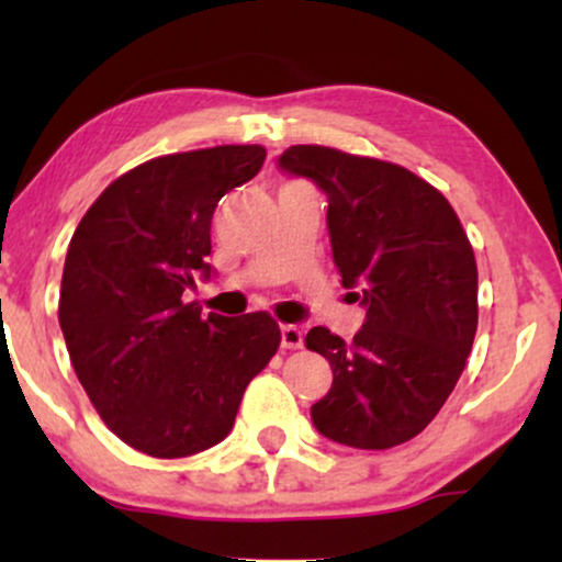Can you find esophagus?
<instances>
[{"instance_id": "obj_1", "label": "esophagus", "mask_w": 562, "mask_h": 562, "mask_svg": "<svg viewBox=\"0 0 562 562\" xmlns=\"http://www.w3.org/2000/svg\"><path fill=\"white\" fill-rule=\"evenodd\" d=\"M280 344L282 348H301L303 330L299 325H282L280 327Z\"/></svg>"}]
</instances>
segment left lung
Here are the masks:
<instances>
[{
    "instance_id": "1",
    "label": "left lung",
    "mask_w": 562,
    "mask_h": 562,
    "mask_svg": "<svg viewBox=\"0 0 562 562\" xmlns=\"http://www.w3.org/2000/svg\"><path fill=\"white\" fill-rule=\"evenodd\" d=\"M277 169L327 198V229L344 288L367 319L351 344L312 327L306 346L333 385L312 404L322 436L391 449L438 415L465 370L479 327V269L449 200L396 164L293 145Z\"/></svg>"
}]
</instances>
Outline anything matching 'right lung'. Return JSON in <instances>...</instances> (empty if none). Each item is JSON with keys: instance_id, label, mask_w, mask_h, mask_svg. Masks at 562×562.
Masks as SVG:
<instances>
[{"instance_id": "right-lung-1", "label": "right lung", "mask_w": 562, "mask_h": 562, "mask_svg": "<svg viewBox=\"0 0 562 562\" xmlns=\"http://www.w3.org/2000/svg\"><path fill=\"white\" fill-rule=\"evenodd\" d=\"M261 145H222L137 166L70 237L60 330L70 364L121 441L160 460L229 436L243 393L280 346L269 314L222 317L184 303L214 274L218 200L259 173Z\"/></svg>"}]
</instances>
